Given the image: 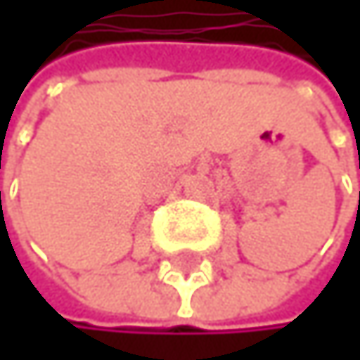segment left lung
I'll return each mask as SVG.
<instances>
[{
	"instance_id": "left-lung-1",
	"label": "left lung",
	"mask_w": 360,
	"mask_h": 360,
	"mask_svg": "<svg viewBox=\"0 0 360 360\" xmlns=\"http://www.w3.org/2000/svg\"><path fill=\"white\" fill-rule=\"evenodd\" d=\"M359 162H360V160H359ZM359 207H360V194H359Z\"/></svg>"
}]
</instances>
